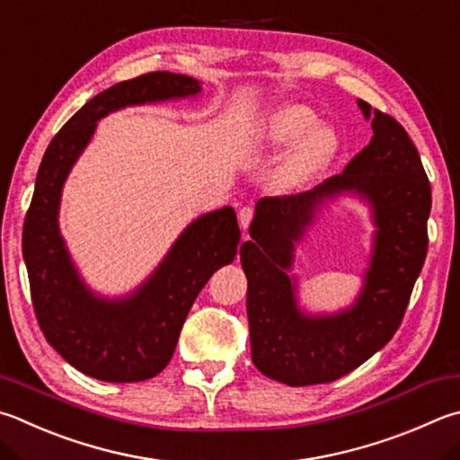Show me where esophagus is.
I'll list each match as a JSON object with an SVG mask.
<instances>
[{"mask_svg":"<svg viewBox=\"0 0 460 460\" xmlns=\"http://www.w3.org/2000/svg\"><path fill=\"white\" fill-rule=\"evenodd\" d=\"M253 215H255V211H253V207H243L239 211V223H241V229H247L249 225H252V221H253ZM243 241H247V237H243Z\"/></svg>","mask_w":460,"mask_h":460,"instance_id":"34e87169","label":"esophagus"}]
</instances>
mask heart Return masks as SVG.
<instances>
[{
	"instance_id": "obj_1",
	"label": "heart",
	"mask_w": 460,
	"mask_h": 460,
	"mask_svg": "<svg viewBox=\"0 0 460 460\" xmlns=\"http://www.w3.org/2000/svg\"><path fill=\"white\" fill-rule=\"evenodd\" d=\"M253 145L259 148L283 150L296 145L275 172V187L279 190H297L320 177L336 155L338 137L330 127L317 124L312 108L286 104L273 111L253 130Z\"/></svg>"
}]
</instances>
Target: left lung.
Returning a JSON list of instances; mask_svg holds the SVG:
<instances>
[{
    "instance_id": "left-lung-1",
    "label": "left lung",
    "mask_w": 460,
    "mask_h": 460,
    "mask_svg": "<svg viewBox=\"0 0 460 460\" xmlns=\"http://www.w3.org/2000/svg\"><path fill=\"white\" fill-rule=\"evenodd\" d=\"M372 138L346 169L305 193L265 197L255 207L252 241L241 245L247 275L252 360L288 386L333 382L378 352L400 328L429 249L430 182L402 124L358 100ZM341 192L368 200L376 225L365 288L352 308L330 316L298 310L293 264L319 205Z\"/></svg>"
}]
</instances>
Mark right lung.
Returning <instances> with one entry per match:
<instances>
[{"mask_svg":"<svg viewBox=\"0 0 460 460\" xmlns=\"http://www.w3.org/2000/svg\"><path fill=\"white\" fill-rule=\"evenodd\" d=\"M199 92V80L172 72L119 82L82 106L41 158L22 235L33 312L48 344L96 380H148L171 362L190 305L208 278L235 259L241 231L231 207L201 215L135 294L106 299L86 288L64 245L58 227L62 187L106 114Z\"/></svg>","mask_w":460,"mask_h":460,"instance_id":"right-lung-1","label":"right lung"}]
</instances>
